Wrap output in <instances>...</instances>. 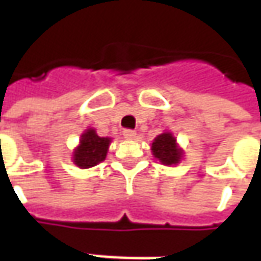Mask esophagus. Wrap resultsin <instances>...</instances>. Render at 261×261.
I'll list each match as a JSON object with an SVG mask.
<instances>
[{"label":"esophagus","instance_id":"34e87169","mask_svg":"<svg viewBox=\"0 0 261 261\" xmlns=\"http://www.w3.org/2000/svg\"><path fill=\"white\" fill-rule=\"evenodd\" d=\"M123 136H125L126 139H134L136 136L135 130H132V129H125L123 130Z\"/></svg>","mask_w":261,"mask_h":261}]
</instances>
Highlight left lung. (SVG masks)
<instances>
[{
	"label": "left lung",
	"instance_id": "obj_1",
	"mask_svg": "<svg viewBox=\"0 0 261 261\" xmlns=\"http://www.w3.org/2000/svg\"><path fill=\"white\" fill-rule=\"evenodd\" d=\"M151 149H152L154 156L158 158L160 163L164 166H175L181 161V156H183V149L178 148L175 138L171 135V132H164L156 136Z\"/></svg>",
	"mask_w": 261,
	"mask_h": 261
}]
</instances>
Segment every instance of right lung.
Returning a JSON list of instances; mask_svg holds the SVG:
<instances>
[{
	"instance_id": "obj_1",
	"label": "right lung",
	"mask_w": 261,
	"mask_h": 261,
	"mask_svg": "<svg viewBox=\"0 0 261 261\" xmlns=\"http://www.w3.org/2000/svg\"><path fill=\"white\" fill-rule=\"evenodd\" d=\"M110 138H101L95 134L94 129H87L81 135L80 145L74 149L72 161L80 168H90L105 161L107 149L110 145Z\"/></svg>"
}]
</instances>
